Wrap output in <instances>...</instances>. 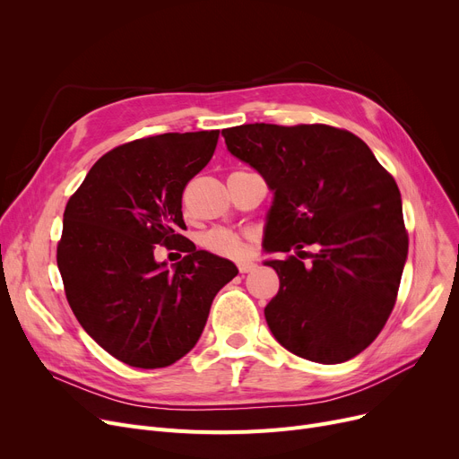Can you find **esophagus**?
Here are the masks:
<instances>
[{
	"label": "esophagus",
	"mask_w": 459,
	"mask_h": 459,
	"mask_svg": "<svg viewBox=\"0 0 459 459\" xmlns=\"http://www.w3.org/2000/svg\"><path fill=\"white\" fill-rule=\"evenodd\" d=\"M238 270H239V273H251V272L256 270V264L255 262H242V264H238Z\"/></svg>",
	"instance_id": "34e87169"
}]
</instances>
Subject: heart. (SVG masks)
Segmentation results:
<instances>
[{
  "mask_svg": "<svg viewBox=\"0 0 459 459\" xmlns=\"http://www.w3.org/2000/svg\"><path fill=\"white\" fill-rule=\"evenodd\" d=\"M201 246L206 251L225 258H242L247 253V239L225 227H215L204 232L201 236Z\"/></svg>",
  "mask_w": 459,
  "mask_h": 459,
  "instance_id": "b5f03b06",
  "label": "heart"
}]
</instances>
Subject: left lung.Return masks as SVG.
Wrapping results in <instances>:
<instances>
[{
    "mask_svg": "<svg viewBox=\"0 0 459 459\" xmlns=\"http://www.w3.org/2000/svg\"><path fill=\"white\" fill-rule=\"evenodd\" d=\"M227 149L275 191L266 251L316 246L266 262L281 281L264 308L288 351L336 365L367 350L396 303L409 238L400 189L368 144L327 125L225 128Z\"/></svg>",
    "mask_w": 459,
    "mask_h": 459,
    "instance_id": "8db88e82",
    "label": "left lung"
}]
</instances>
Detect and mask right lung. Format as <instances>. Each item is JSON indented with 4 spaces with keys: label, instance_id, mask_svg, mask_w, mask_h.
<instances>
[{
    "label": "right lung",
    "instance_id": "right-lung-1",
    "mask_svg": "<svg viewBox=\"0 0 459 459\" xmlns=\"http://www.w3.org/2000/svg\"><path fill=\"white\" fill-rule=\"evenodd\" d=\"M220 130L161 134L106 152L72 193L57 242L66 301L109 355L135 368L177 363L206 325L232 262L197 251L182 230V193L212 160ZM156 245L186 256L175 271Z\"/></svg>",
    "mask_w": 459,
    "mask_h": 459
}]
</instances>
